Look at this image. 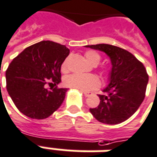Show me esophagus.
Masks as SVG:
<instances>
[{"label": "esophagus", "mask_w": 157, "mask_h": 157, "mask_svg": "<svg viewBox=\"0 0 157 157\" xmlns=\"http://www.w3.org/2000/svg\"><path fill=\"white\" fill-rule=\"evenodd\" d=\"M83 94H84V95H85L86 97H88V96L91 95V93H89V92H86V91H83Z\"/></svg>", "instance_id": "1"}]
</instances>
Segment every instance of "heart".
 Returning a JSON list of instances; mask_svg holds the SVG:
<instances>
[{
	"label": "heart",
	"mask_w": 157,
	"mask_h": 157,
	"mask_svg": "<svg viewBox=\"0 0 157 157\" xmlns=\"http://www.w3.org/2000/svg\"><path fill=\"white\" fill-rule=\"evenodd\" d=\"M85 58L86 61L92 65H97L101 60L100 55L93 50H88L85 53ZM61 70L63 72H66L68 70V59H66L62 64ZM63 84L68 87L74 89H78L81 91H90L98 88L100 86V82L97 76L94 75H78L72 74L67 75L63 79Z\"/></svg>",
	"instance_id": "heart-1"
}]
</instances>
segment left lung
Returning <instances> with one entry per match:
<instances>
[{"label":"left lung","mask_w":157,"mask_h":157,"mask_svg":"<svg viewBox=\"0 0 157 157\" xmlns=\"http://www.w3.org/2000/svg\"><path fill=\"white\" fill-rule=\"evenodd\" d=\"M86 48L105 52L112 63L109 84L98 95L100 103L90 112L98 121L119 124L136 112L145 97L149 75L144 64L123 48L109 44L88 45Z\"/></svg>","instance_id":"left-lung-1"}]
</instances>
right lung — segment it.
I'll list each match as a JSON object with an SVG mask.
<instances>
[{
	"mask_svg": "<svg viewBox=\"0 0 157 157\" xmlns=\"http://www.w3.org/2000/svg\"><path fill=\"white\" fill-rule=\"evenodd\" d=\"M70 54L64 45L42 40L26 48L6 71V90L18 110L32 119L50 117L62 105L67 88H46L61 82V65Z\"/></svg>",
	"mask_w": 157,
	"mask_h": 157,
	"instance_id": "add662e5",
	"label": "right lung"
}]
</instances>
